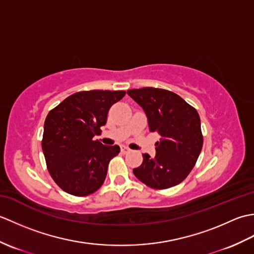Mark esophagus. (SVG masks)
I'll return each mask as SVG.
<instances>
[{
	"label": "esophagus",
	"mask_w": 254,
	"mask_h": 254,
	"mask_svg": "<svg viewBox=\"0 0 254 254\" xmlns=\"http://www.w3.org/2000/svg\"><path fill=\"white\" fill-rule=\"evenodd\" d=\"M130 148H128V147H127V146H121V152L123 153V154H127V153H128V152H130Z\"/></svg>",
	"instance_id": "obj_1"
}]
</instances>
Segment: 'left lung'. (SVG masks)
Returning a JSON list of instances; mask_svg holds the SVG:
<instances>
[{"label": "left lung", "instance_id": "left-lung-1", "mask_svg": "<svg viewBox=\"0 0 254 254\" xmlns=\"http://www.w3.org/2000/svg\"><path fill=\"white\" fill-rule=\"evenodd\" d=\"M143 108L150 132L159 135L156 155L143 154V163L133 169L138 180L154 189H168L186 179L203 146L197 111L172 91L144 87L127 90Z\"/></svg>", "mask_w": 254, "mask_h": 254}]
</instances>
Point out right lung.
<instances>
[{"mask_svg": "<svg viewBox=\"0 0 254 254\" xmlns=\"http://www.w3.org/2000/svg\"><path fill=\"white\" fill-rule=\"evenodd\" d=\"M123 90L79 91L64 99L46 118L42 150L52 179L63 191L85 196L104 183L118 145H102L93 137L107 122L110 107Z\"/></svg>", "mask_w": 254, "mask_h": 254, "instance_id": "add662e5", "label": "right lung"}]
</instances>
